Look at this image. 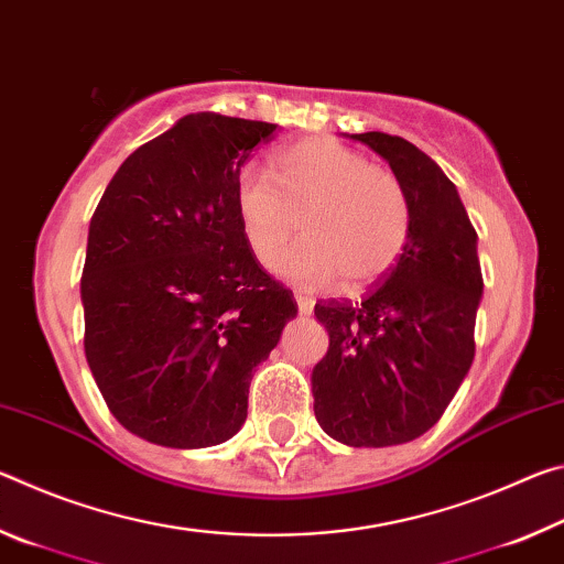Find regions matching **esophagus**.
<instances>
[{
    "instance_id": "34e87169",
    "label": "esophagus",
    "mask_w": 564,
    "mask_h": 564,
    "mask_svg": "<svg viewBox=\"0 0 564 564\" xmlns=\"http://www.w3.org/2000/svg\"><path fill=\"white\" fill-rule=\"evenodd\" d=\"M295 303H299V313L301 316H311L313 313V299H308V295H303V293H295Z\"/></svg>"
}]
</instances>
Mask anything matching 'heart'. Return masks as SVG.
<instances>
[{"label":"heart","instance_id":"1","mask_svg":"<svg viewBox=\"0 0 564 564\" xmlns=\"http://www.w3.org/2000/svg\"><path fill=\"white\" fill-rule=\"evenodd\" d=\"M236 214L251 251L271 261L299 228L305 238L273 263L293 283L323 289L378 281L403 251L410 206L393 171L326 137L275 156V181L248 166L236 181Z\"/></svg>","mask_w":564,"mask_h":564}]
</instances>
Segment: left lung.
Returning a JSON list of instances; mask_svg holds the SVG:
<instances>
[{"mask_svg":"<svg viewBox=\"0 0 564 564\" xmlns=\"http://www.w3.org/2000/svg\"><path fill=\"white\" fill-rule=\"evenodd\" d=\"M350 139L393 169L410 228L366 299L316 303L330 343L311 376L313 410L343 445H403L441 420L473 366L482 299L477 234L453 181L417 147L383 131Z\"/></svg>","mask_w":564,"mask_h":564,"instance_id":"1","label":"left lung"}]
</instances>
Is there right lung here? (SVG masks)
<instances>
[{"label": "right lung", "mask_w": 564, "mask_h": 564, "mask_svg": "<svg viewBox=\"0 0 564 564\" xmlns=\"http://www.w3.org/2000/svg\"><path fill=\"white\" fill-rule=\"evenodd\" d=\"M275 129L186 113L123 161L91 216L84 352L113 417L154 445L241 431L253 368L299 313L236 214L238 174Z\"/></svg>", "instance_id": "right-lung-1"}]
</instances>
